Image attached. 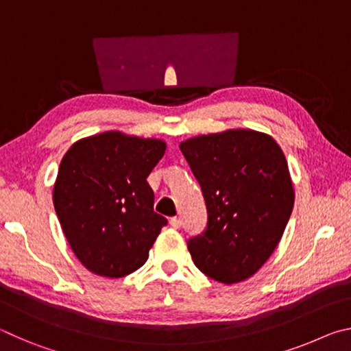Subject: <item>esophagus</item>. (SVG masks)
I'll list each match as a JSON object with an SVG mask.
<instances>
[{
    "mask_svg": "<svg viewBox=\"0 0 351 351\" xmlns=\"http://www.w3.org/2000/svg\"><path fill=\"white\" fill-rule=\"evenodd\" d=\"M170 226L173 229H178L181 226V219L178 218V217H173V218H170Z\"/></svg>",
    "mask_w": 351,
    "mask_h": 351,
    "instance_id": "esophagus-1",
    "label": "esophagus"
}]
</instances>
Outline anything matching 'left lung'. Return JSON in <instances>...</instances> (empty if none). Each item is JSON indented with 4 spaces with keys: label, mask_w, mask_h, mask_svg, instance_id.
Segmentation results:
<instances>
[{
    "label": "left lung",
    "mask_w": 351,
    "mask_h": 351,
    "mask_svg": "<svg viewBox=\"0 0 351 351\" xmlns=\"http://www.w3.org/2000/svg\"><path fill=\"white\" fill-rule=\"evenodd\" d=\"M207 207V228L190 239L197 268L219 283L252 277L274 252L294 206L287 158L269 134L226 130L180 144Z\"/></svg>",
    "instance_id": "1"
}]
</instances>
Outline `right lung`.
Listing matches in <instances>:
<instances>
[{
  "label": "right lung",
  "instance_id": "right-lung-1",
  "mask_svg": "<svg viewBox=\"0 0 351 351\" xmlns=\"http://www.w3.org/2000/svg\"><path fill=\"white\" fill-rule=\"evenodd\" d=\"M165 142L105 132L74 142L62 158L54 207L71 249L93 274L119 278L139 269L167 219L153 210L147 176Z\"/></svg>",
  "mask_w": 351,
  "mask_h": 351
}]
</instances>
